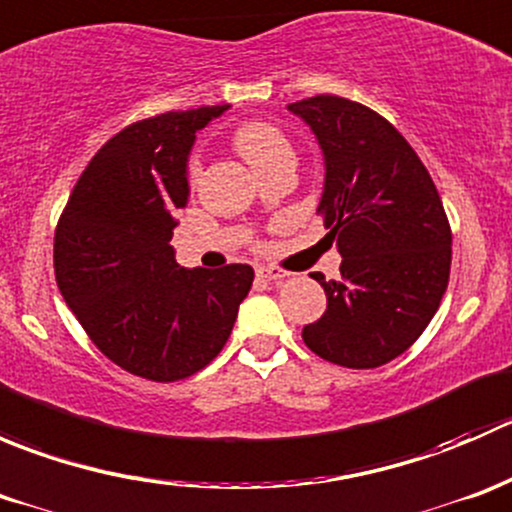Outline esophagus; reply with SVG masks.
Listing matches in <instances>:
<instances>
[{"label":"esophagus","mask_w":512,"mask_h":512,"mask_svg":"<svg viewBox=\"0 0 512 512\" xmlns=\"http://www.w3.org/2000/svg\"><path fill=\"white\" fill-rule=\"evenodd\" d=\"M289 272L280 270V267H257V277H262V280H285Z\"/></svg>","instance_id":"obj_1"}]
</instances>
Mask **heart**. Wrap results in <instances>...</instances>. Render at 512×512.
Here are the masks:
<instances>
[{
	"label": "heart",
	"mask_w": 512,
	"mask_h": 512,
	"mask_svg": "<svg viewBox=\"0 0 512 512\" xmlns=\"http://www.w3.org/2000/svg\"><path fill=\"white\" fill-rule=\"evenodd\" d=\"M232 143H235V151L250 163L252 170L265 168L280 158H292L287 138L267 123H245L242 128H237Z\"/></svg>",
	"instance_id": "obj_1"
}]
</instances>
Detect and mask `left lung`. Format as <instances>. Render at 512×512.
<instances>
[{
  "mask_svg": "<svg viewBox=\"0 0 512 512\" xmlns=\"http://www.w3.org/2000/svg\"><path fill=\"white\" fill-rule=\"evenodd\" d=\"M324 158L319 213L342 280H314L327 312L302 329L314 354L374 369L404 354L436 314L451 272V227L426 165L386 118L339 96L289 103Z\"/></svg>",
  "mask_w": 512,
  "mask_h": 512,
  "instance_id": "1",
  "label": "left lung"
}]
</instances>
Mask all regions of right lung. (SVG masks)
<instances>
[{"label":"right lung","instance_id":"obj_1","mask_svg":"<svg viewBox=\"0 0 512 512\" xmlns=\"http://www.w3.org/2000/svg\"><path fill=\"white\" fill-rule=\"evenodd\" d=\"M225 106L170 111L123 128L81 173L54 237L61 297L113 364L151 381L195 374L220 354L250 265L175 262L195 138Z\"/></svg>","mask_w":512,"mask_h":512}]
</instances>
